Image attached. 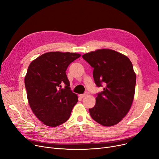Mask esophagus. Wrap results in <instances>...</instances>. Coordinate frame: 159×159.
<instances>
[{
  "label": "esophagus",
  "instance_id": "obj_1",
  "mask_svg": "<svg viewBox=\"0 0 159 159\" xmlns=\"http://www.w3.org/2000/svg\"><path fill=\"white\" fill-rule=\"evenodd\" d=\"M88 94H89V93L88 92V91H86V92H85L84 94H81V95H80L79 96H80V98H84V97H85L86 96H87Z\"/></svg>",
  "mask_w": 159,
  "mask_h": 159
}]
</instances>
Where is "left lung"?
Here are the masks:
<instances>
[{"label":"left lung","instance_id":"obj_1","mask_svg":"<svg viewBox=\"0 0 159 159\" xmlns=\"http://www.w3.org/2000/svg\"><path fill=\"white\" fill-rule=\"evenodd\" d=\"M94 68L96 85H106L89 109L92 119L104 126L120 122L129 112L135 95L136 74L129 58L110 49H97L82 55Z\"/></svg>","mask_w":159,"mask_h":159}]
</instances>
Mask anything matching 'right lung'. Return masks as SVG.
Listing matches in <instances>:
<instances>
[{
    "mask_svg": "<svg viewBox=\"0 0 159 159\" xmlns=\"http://www.w3.org/2000/svg\"><path fill=\"white\" fill-rule=\"evenodd\" d=\"M79 53L51 52L30 64L25 76L30 106L37 119L49 127H56L70 118L78 96L72 92L66 71ZM66 86L63 89L61 84Z\"/></svg>",
    "mask_w": 159,
    "mask_h": 159,
    "instance_id": "add662e5",
    "label": "right lung"
}]
</instances>
